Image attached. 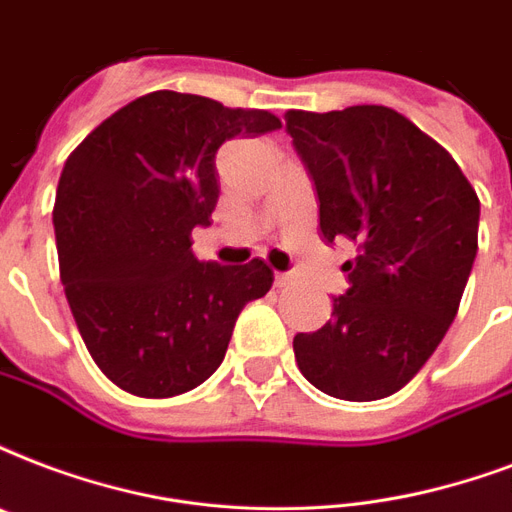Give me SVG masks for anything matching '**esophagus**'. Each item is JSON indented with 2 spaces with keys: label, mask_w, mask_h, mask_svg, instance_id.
I'll return each instance as SVG.
<instances>
[{
  "label": "esophagus",
  "mask_w": 512,
  "mask_h": 512,
  "mask_svg": "<svg viewBox=\"0 0 512 512\" xmlns=\"http://www.w3.org/2000/svg\"><path fill=\"white\" fill-rule=\"evenodd\" d=\"M292 279H295L292 273H282V271L273 276V282H276V287H287V284H292Z\"/></svg>",
  "instance_id": "obj_1"
}]
</instances>
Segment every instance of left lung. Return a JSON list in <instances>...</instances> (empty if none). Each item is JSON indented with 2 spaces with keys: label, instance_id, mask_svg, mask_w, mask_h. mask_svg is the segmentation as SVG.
Instances as JSON below:
<instances>
[{
  "label": "left lung",
  "instance_id": "obj_1",
  "mask_svg": "<svg viewBox=\"0 0 512 512\" xmlns=\"http://www.w3.org/2000/svg\"><path fill=\"white\" fill-rule=\"evenodd\" d=\"M287 134L311 171L325 241L349 239V290L317 333L292 341L300 373L325 395H395L438 349L478 252L481 201L462 169L389 107L287 109Z\"/></svg>",
  "mask_w": 512,
  "mask_h": 512
}]
</instances>
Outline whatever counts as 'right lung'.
Masks as SVG:
<instances>
[{"label": "right lung", "mask_w": 512, "mask_h": 512, "mask_svg": "<svg viewBox=\"0 0 512 512\" xmlns=\"http://www.w3.org/2000/svg\"><path fill=\"white\" fill-rule=\"evenodd\" d=\"M276 128L268 109L152 91L66 158L53 204L58 271L93 362L123 392L161 400L204 384L241 308L271 290L260 257L201 263L190 247L217 206L220 144Z\"/></svg>", "instance_id": "1"}]
</instances>
